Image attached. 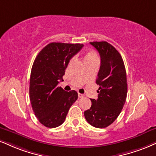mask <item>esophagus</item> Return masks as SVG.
<instances>
[{"mask_svg": "<svg viewBox=\"0 0 156 156\" xmlns=\"http://www.w3.org/2000/svg\"><path fill=\"white\" fill-rule=\"evenodd\" d=\"M84 95L83 94H81V93H78V97L80 98H84Z\"/></svg>", "mask_w": 156, "mask_h": 156, "instance_id": "esophagus-1", "label": "esophagus"}]
</instances>
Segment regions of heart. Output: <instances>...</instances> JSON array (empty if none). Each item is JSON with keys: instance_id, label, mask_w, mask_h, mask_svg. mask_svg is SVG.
Returning a JSON list of instances; mask_svg holds the SVG:
<instances>
[{"instance_id": "heart-1", "label": "heart", "mask_w": 156, "mask_h": 156, "mask_svg": "<svg viewBox=\"0 0 156 156\" xmlns=\"http://www.w3.org/2000/svg\"><path fill=\"white\" fill-rule=\"evenodd\" d=\"M95 60H98V55L97 53L93 51H88L85 52L84 56V63L90 62V61H93Z\"/></svg>"}]
</instances>
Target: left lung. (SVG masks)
<instances>
[{
  "instance_id": "1",
  "label": "left lung",
  "mask_w": 156,
  "mask_h": 156,
  "mask_svg": "<svg viewBox=\"0 0 156 156\" xmlns=\"http://www.w3.org/2000/svg\"><path fill=\"white\" fill-rule=\"evenodd\" d=\"M90 44L101 56V66L96 80L100 87L98 99H91V107L84 114L93 126L105 128L117 119L126 101V69L122 55L111 44L105 41L92 42Z\"/></svg>"
}]
</instances>
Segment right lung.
<instances>
[{
	"label": "right lung",
	"mask_w": 156,
	"mask_h": 156,
	"mask_svg": "<svg viewBox=\"0 0 156 156\" xmlns=\"http://www.w3.org/2000/svg\"><path fill=\"white\" fill-rule=\"evenodd\" d=\"M82 44L51 43L34 59L30 81V98L34 114L42 124L55 128L64 122L72 105L78 98L75 90L58 87L72 58Z\"/></svg>",
	"instance_id": "right-lung-1"
}]
</instances>
